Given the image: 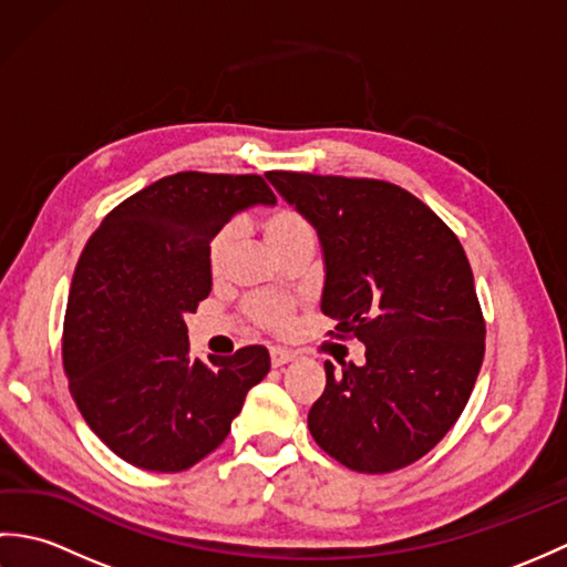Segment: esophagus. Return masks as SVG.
<instances>
[{
    "label": "esophagus",
    "mask_w": 567,
    "mask_h": 567,
    "mask_svg": "<svg viewBox=\"0 0 567 567\" xmlns=\"http://www.w3.org/2000/svg\"><path fill=\"white\" fill-rule=\"evenodd\" d=\"M270 360H272V365H275V368H280V365L292 363V360H295V353H292V351H287V348L272 346V348H270Z\"/></svg>",
    "instance_id": "obj_1"
}]
</instances>
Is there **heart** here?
I'll return each mask as SVG.
<instances>
[{"instance_id": "heart-1", "label": "heart", "mask_w": 567, "mask_h": 567, "mask_svg": "<svg viewBox=\"0 0 567 567\" xmlns=\"http://www.w3.org/2000/svg\"><path fill=\"white\" fill-rule=\"evenodd\" d=\"M260 231L277 256L287 248L302 244V240L315 238L311 236V226L307 224L305 216L287 207L265 214V219L260 221ZM231 248H234V226H224L209 240V268L214 275H219L226 268ZM248 315L252 321L260 323L265 329L282 331L290 327V321L295 317V302L287 297H256L248 302Z\"/></svg>"}]
</instances>
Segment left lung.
Listing matches in <instances>:
<instances>
[{"label":"left lung","mask_w":567,"mask_h":567,"mask_svg":"<svg viewBox=\"0 0 567 567\" xmlns=\"http://www.w3.org/2000/svg\"><path fill=\"white\" fill-rule=\"evenodd\" d=\"M265 177L317 228L327 265L321 311L336 319V336L365 343L363 365H323L311 436L358 473L412 465L463 414L485 355L461 240L412 192L384 179Z\"/></svg>","instance_id":"left-lung-1"}]
</instances>
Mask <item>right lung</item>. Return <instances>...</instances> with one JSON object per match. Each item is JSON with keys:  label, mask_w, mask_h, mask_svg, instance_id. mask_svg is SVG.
Here are the masks:
<instances>
[{"label": "right lung", "mask_w": 567, "mask_h": 567, "mask_svg": "<svg viewBox=\"0 0 567 567\" xmlns=\"http://www.w3.org/2000/svg\"><path fill=\"white\" fill-rule=\"evenodd\" d=\"M252 204H275L260 175H167L106 214L82 250L65 375L87 426L131 465L179 473L199 463L268 375L262 346L192 358L185 323L212 292L209 240Z\"/></svg>", "instance_id": "1"}]
</instances>
